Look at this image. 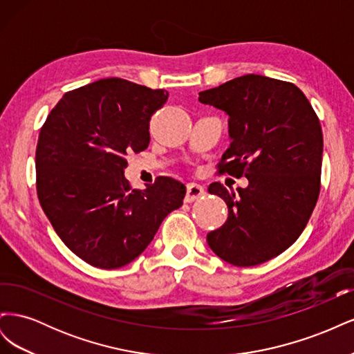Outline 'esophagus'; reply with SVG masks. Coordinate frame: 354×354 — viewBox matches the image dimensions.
<instances>
[{
  "mask_svg": "<svg viewBox=\"0 0 354 354\" xmlns=\"http://www.w3.org/2000/svg\"><path fill=\"white\" fill-rule=\"evenodd\" d=\"M205 189H203V186L198 185V183H187V187H186V196H185V202L190 203V202H195L198 201L199 198L205 196Z\"/></svg>",
  "mask_w": 354,
  "mask_h": 354,
  "instance_id": "1",
  "label": "esophagus"
}]
</instances>
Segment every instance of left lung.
I'll use <instances>...</instances> for the list:
<instances>
[{
    "label": "left lung",
    "instance_id": "obj_1",
    "mask_svg": "<svg viewBox=\"0 0 354 354\" xmlns=\"http://www.w3.org/2000/svg\"><path fill=\"white\" fill-rule=\"evenodd\" d=\"M199 102L229 115L232 143L220 174L248 178L238 194L209 185L229 217L207 242L233 266L269 261L298 239L316 207L324 152L319 118L297 85L254 73L201 91Z\"/></svg>",
    "mask_w": 354,
    "mask_h": 354
}]
</instances>
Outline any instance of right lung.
<instances>
[{
  "label": "right lung",
  "instance_id": "obj_1",
  "mask_svg": "<svg viewBox=\"0 0 354 354\" xmlns=\"http://www.w3.org/2000/svg\"><path fill=\"white\" fill-rule=\"evenodd\" d=\"M167 99L165 90L104 78L68 91L41 128V207L63 243L99 269L137 259L162 220L183 205L186 187L174 178L158 177L138 190L124 177L125 156L149 146V122Z\"/></svg>",
  "mask_w": 354,
  "mask_h": 354
}]
</instances>
